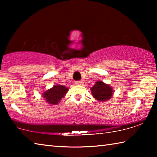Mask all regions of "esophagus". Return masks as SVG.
Segmentation results:
<instances>
[{
    "mask_svg": "<svg viewBox=\"0 0 157 157\" xmlns=\"http://www.w3.org/2000/svg\"><path fill=\"white\" fill-rule=\"evenodd\" d=\"M75 84L78 85H83L84 82L82 81H77V82H75Z\"/></svg>",
    "mask_w": 157,
    "mask_h": 157,
    "instance_id": "esophagus-1",
    "label": "esophagus"
}]
</instances>
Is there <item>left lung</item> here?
Listing matches in <instances>:
<instances>
[{
	"label": "left lung",
	"instance_id": "1",
	"mask_svg": "<svg viewBox=\"0 0 157 157\" xmlns=\"http://www.w3.org/2000/svg\"><path fill=\"white\" fill-rule=\"evenodd\" d=\"M93 97L100 102H105L111 98L113 94V89L109 84L102 81H97L91 88Z\"/></svg>",
	"mask_w": 157,
	"mask_h": 157
}]
</instances>
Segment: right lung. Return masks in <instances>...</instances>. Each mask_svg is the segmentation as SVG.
Wrapping results in <instances>:
<instances>
[{"mask_svg":"<svg viewBox=\"0 0 157 157\" xmlns=\"http://www.w3.org/2000/svg\"><path fill=\"white\" fill-rule=\"evenodd\" d=\"M68 91V87L63 86V85H54L52 88L45 91L42 94V97L48 104L57 105L62 100V98L64 97Z\"/></svg>","mask_w":157,"mask_h":157,"instance_id":"add662e5","label":"right lung"}]
</instances>
